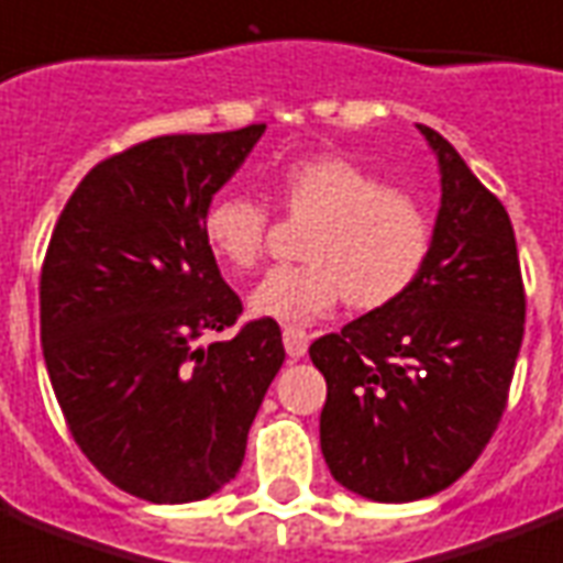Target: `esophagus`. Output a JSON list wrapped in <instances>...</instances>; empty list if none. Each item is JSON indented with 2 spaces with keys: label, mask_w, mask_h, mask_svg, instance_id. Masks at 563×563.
Segmentation results:
<instances>
[{
  "label": "esophagus",
  "mask_w": 563,
  "mask_h": 563,
  "mask_svg": "<svg viewBox=\"0 0 563 563\" xmlns=\"http://www.w3.org/2000/svg\"><path fill=\"white\" fill-rule=\"evenodd\" d=\"M282 339H285V351L287 356H292V360H299V356L308 354V331H301V328H292V324H285L282 328Z\"/></svg>",
  "instance_id": "esophagus-1"
}]
</instances>
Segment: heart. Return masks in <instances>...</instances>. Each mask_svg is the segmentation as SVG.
<instances>
[{
    "instance_id": "obj_1",
    "label": "heart",
    "mask_w": 563,
    "mask_h": 563,
    "mask_svg": "<svg viewBox=\"0 0 563 563\" xmlns=\"http://www.w3.org/2000/svg\"><path fill=\"white\" fill-rule=\"evenodd\" d=\"M287 216L313 221L296 267H276L250 292V310L276 322H310L342 296L356 310L399 301L431 255V218L415 195L388 189L374 172L339 155L296 161L273 180ZM271 212L247 195L224 192L203 212V241L232 276L262 262Z\"/></svg>"
}]
</instances>
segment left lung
<instances>
[{
    "label": "left lung",
    "mask_w": 563,
    "mask_h": 563,
    "mask_svg": "<svg viewBox=\"0 0 563 563\" xmlns=\"http://www.w3.org/2000/svg\"><path fill=\"white\" fill-rule=\"evenodd\" d=\"M440 166L429 264L415 287L339 333L310 360L328 383L319 440L345 489L379 504L438 495L498 429L521 351V264L504 203L457 148L417 123Z\"/></svg>",
    "instance_id": "left-lung-1"
}]
</instances>
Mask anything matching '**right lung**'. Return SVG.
I'll return each mask as SVG.
<instances>
[{
  "label": "right lung",
  "mask_w": 563,
  "mask_h": 563,
  "mask_svg": "<svg viewBox=\"0 0 563 563\" xmlns=\"http://www.w3.org/2000/svg\"><path fill=\"white\" fill-rule=\"evenodd\" d=\"M267 125L164 134L106 157L51 235L40 336L71 438L118 489L189 504L239 475L285 362L282 331L241 316L203 241V212Z\"/></svg>",
  "instance_id": "1"
}]
</instances>
